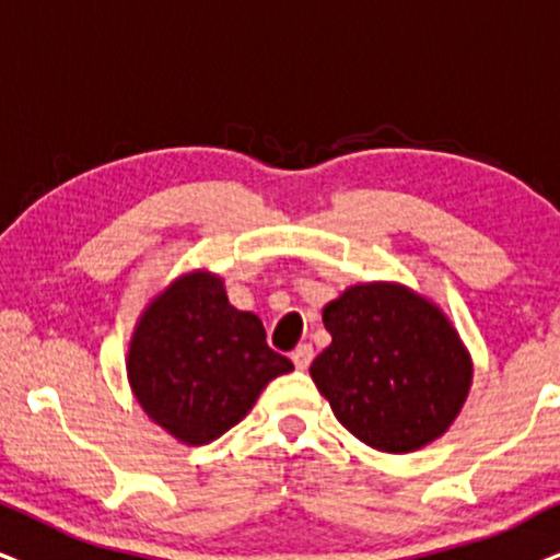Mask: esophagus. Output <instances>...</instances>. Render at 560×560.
<instances>
[{
    "mask_svg": "<svg viewBox=\"0 0 560 560\" xmlns=\"http://www.w3.org/2000/svg\"><path fill=\"white\" fill-rule=\"evenodd\" d=\"M313 357H315V351H313V346H310V343L296 346V349L292 351V362H294L296 370H307L310 362H313Z\"/></svg>",
    "mask_w": 560,
    "mask_h": 560,
    "instance_id": "esophagus-1",
    "label": "esophagus"
}]
</instances>
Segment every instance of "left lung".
Listing matches in <instances>:
<instances>
[{"mask_svg":"<svg viewBox=\"0 0 560 560\" xmlns=\"http://www.w3.org/2000/svg\"><path fill=\"white\" fill-rule=\"evenodd\" d=\"M323 323L332 341L310 374L353 436L402 455L455 423L472 359L434 302L395 281H370L325 304Z\"/></svg>","mask_w":560,"mask_h":560,"instance_id":"left-lung-1","label":"left lung"}]
</instances>
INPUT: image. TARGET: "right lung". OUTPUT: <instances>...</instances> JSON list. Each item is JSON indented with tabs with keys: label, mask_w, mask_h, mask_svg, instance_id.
<instances>
[{
	"label": "right lung",
	"mask_w": 560,
	"mask_h": 560,
	"mask_svg": "<svg viewBox=\"0 0 560 560\" xmlns=\"http://www.w3.org/2000/svg\"><path fill=\"white\" fill-rule=\"evenodd\" d=\"M292 370L268 349L260 317L232 307L211 271L170 281L144 307L126 353L141 410L188 447L243 421L268 382Z\"/></svg>",
	"instance_id": "1"
}]
</instances>
